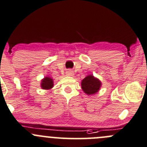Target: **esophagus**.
Segmentation results:
<instances>
[{
	"instance_id": "obj_1",
	"label": "esophagus",
	"mask_w": 147,
	"mask_h": 147,
	"mask_svg": "<svg viewBox=\"0 0 147 147\" xmlns=\"http://www.w3.org/2000/svg\"><path fill=\"white\" fill-rule=\"evenodd\" d=\"M66 75L67 76H69V77H72L74 75V72L71 69H67L66 71Z\"/></svg>"
}]
</instances>
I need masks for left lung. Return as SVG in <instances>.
Instances as JSON below:
<instances>
[{
	"label": "left lung",
	"mask_w": 147,
	"mask_h": 147,
	"mask_svg": "<svg viewBox=\"0 0 147 147\" xmlns=\"http://www.w3.org/2000/svg\"><path fill=\"white\" fill-rule=\"evenodd\" d=\"M82 90L87 95H93L99 92L102 87V82L94 75H89L81 82Z\"/></svg>",
	"instance_id": "1"
}]
</instances>
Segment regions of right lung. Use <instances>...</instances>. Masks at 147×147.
I'll use <instances>...</instances> for the list:
<instances>
[{
  "label": "right lung",
  "instance_id": "add662e5",
  "mask_svg": "<svg viewBox=\"0 0 147 147\" xmlns=\"http://www.w3.org/2000/svg\"><path fill=\"white\" fill-rule=\"evenodd\" d=\"M54 86V82L53 79L50 77H45L41 80L40 87L42 90H50Z\"/></svg>",
  "mask_w": 147,
  "mask_h": 147
}]
</instances>
